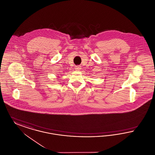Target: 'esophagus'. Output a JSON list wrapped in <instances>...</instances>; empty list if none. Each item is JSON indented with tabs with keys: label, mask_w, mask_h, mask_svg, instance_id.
I'll list each match as a JSON object with an SVG mask.
<instances>
[{
	"label": "esophagus",
	"mask_w": 155,
	"mask_h": 155,
	"mask_svg": "<svg viewBox=\"0 0 155 155\" xmlns=\"http://www.w3.org/2000/svg\"><path fill=\"white\" fill-rule=\"evenodd\" d=\"M75 70L76 71H80L81 70V66H77L75 67Z\"/></svg>",
	"instance_id": "esophagus-1"
}]
</instances>
